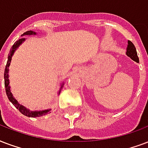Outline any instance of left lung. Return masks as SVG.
Wrapping results in <instances>:
<instances>
[{
  "mask_svg": "<svg viewBox=\"0 0 148 148\" xmlns=\"http://www.w3.org/2000/svg\"><path fill=\"white\" fill-rule=\"evenodd\" d=\"M126 54L134 62H139V58L137 56L136 47L134 46V44L130 40H128V46H127V48H126Z\"/></svg>",
  "mask_w": 148,
  "mask_h": 148,
  "instance_id": "1",
  "label": "left lung"
}]
</instances>
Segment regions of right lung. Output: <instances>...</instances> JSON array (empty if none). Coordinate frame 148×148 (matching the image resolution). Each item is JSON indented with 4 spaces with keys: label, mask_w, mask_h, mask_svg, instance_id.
Instances as JSON below:
<instances>
[{
    "label": "right lung",
    "mask_w": 148,
    "mask_h": 148,
    "mask_svg": "<svg viewBox=\"0 0 148 148\" xmlns=\"http://www.w3.org/2000/svg\"><path fill=\"white\" fill-rule=\"evenodd\" d=\"M36 32H33L32 30L27 31L25 32L22 35V36H25V35H36ZM25 40V39L23 37V38H21L19 40H18L16 42H15V44H13V46L12 47V48L10 50V53L8 54V62H7L6 66H5V69H4V86H5V91H6V94L8 99L11 102H12L13 105L15 106L17 109H18L23 115L27 116V117H32V118H36V117H40V116H43V115H45L47 114H49L51 113V109H46L43 110V111H30L28 108H26L25 107H24L23 105L20 104L17 101V100L15 99V97L12 95V92H11V88H10L9 86V79H8V71H9V66L10 63H11V61H12V58L13 56V54L15 53V51L17 50V48L18 47L23 44V42ZM63 83L62 84V86H61V89L62 88L63 86ZM61 89L59 90V92H58V94H60V91H61Z\"/></svg>",
    "instance_id": "add662e5"
}]
</instances>
